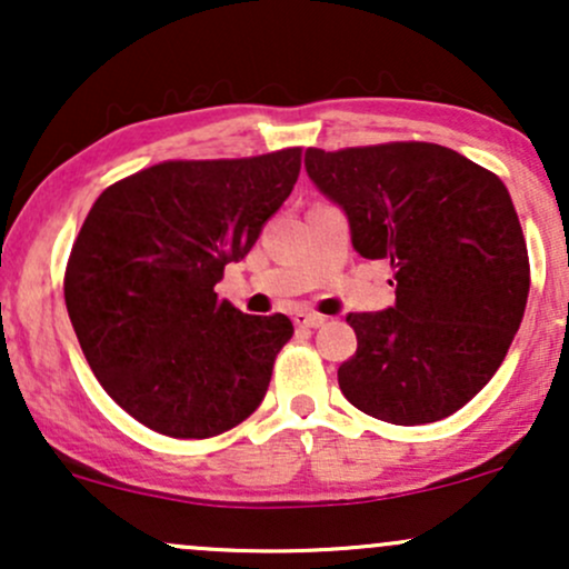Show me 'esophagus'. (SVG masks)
Segmentation results:
<instances>
[{"mask_svg":"<svg viewBox=\"0 0 569 569\" xmlns=\"http://www.w3.org/2000/svg\"><path fill=\"white\" fill-rule=\"evenodd\" d=\"M293 323H297L299 329H318V326L326 323V318L318 316V312L299 310V312H293Z\"/></svg>","mask_w":569,"mask_h":569,"instance_id":"esophagus-1","label":"esophagus"}]
</instances>
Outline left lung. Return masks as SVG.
Returning a JSON list of instances; mask_svg holds the SVG:
<instances>
[{
  "label": "left lung",
  "mask_w": 569,
  "mask_h": 569,
  "mask_svg": "<svg viewBox=\"0 0 569 569\" xmlns=\"http://www.w3.org/2000/svg\"><path fill=\"white\" fill-rule=\"evenodd\" d=\"M305 168L348 217L352 248L393 267L396 305L348 316L358 350L337 371L339 390L393 426L455 415L498 371L530 293L506 184L426 141L307 149Z\"/></svg>",
  "instance_id": "8db88e82"
}]
</instances>
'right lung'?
<instances>
[{"mask_svg": "<svg viewBox=\"0 0 569 569\" xmlns=\"http://www.w3.org/2000/svg\"><path fill=\"white\" fill-rule=\"evenodd\" d=\"M302 168V149L168 160L98 194L63 297L101 388L141 426L208 439L251 417L293 326L246 316L213 286L257 243Z\"/></svg>", "mask_w": 569, "mask_h": 569, "instance_id": "add662e5", "label": "right lung"}]
</instances>
